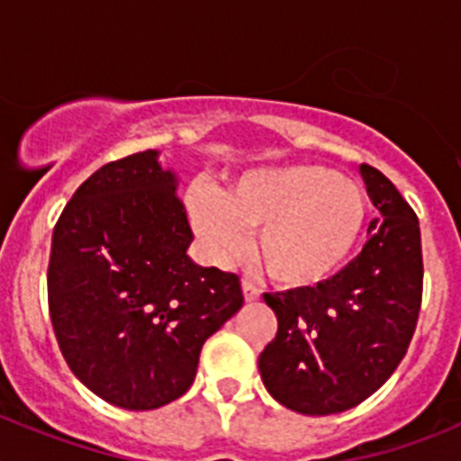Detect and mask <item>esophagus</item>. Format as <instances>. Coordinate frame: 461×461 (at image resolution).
Masks as SVG:
<instances>
[{"label":"esophagus","instance_id":"34e87169","mask_svg":"<svg viewBox=\"0 0 461 461\" xmlns=\"http://www.w3.org/2000/svg\"><path fill=\"white\" fill-rule=\"evenodd\" d=\"M242 295L247 303H256V300L260 297V291L251 284V281H242Z\"/></svg>","mask_w":461,"mask_h":461}]
</instances>
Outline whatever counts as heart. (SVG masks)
Here are the masks:
<instances>
[{
    "label": "heart",
    "instance_id": "b5f03b06",
    "mask_svg": "<svg viewBox=\"0 0 461 461\" xmlns=\"http://www.w3.org/2000/svg\"><path fill=\"white\" fill-rule=\"evenodd\" d=\"M186 210L214 258L240 254L244 230H256L254 256L267 279L281 288H309L353 249L365 223V195L328 166L293 164L249 170L221 195L191 191Z\"/></svg>",
    "mask_w": 461,
    "mask_h": 461
}]
</instances>
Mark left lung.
<instances>
[{
  "instance_id": "1",
  "label": "left lung",
  "mask_w": 461,
  "mask_h": 461,
  "mask_svg": "<svg viewBox=\"0 0 461 461\" xmlns=\"http://www.w3.org/2000/svg\"><path fill=\"white\" fill-rule=\"evenodd\" d=\"M360 177L378 210L360 254L313 288L266 293L279 328L258 372L267 393L295 413H341L365 402L393 376L418 323V217L381 170L362 164Z\"/></svg>"
}]
</instances>
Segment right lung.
Returning a JSON list of instances; mask_svg holds the SVG:
<instances>
[{"label": "right lung", "mask_w": 461, "mask_h": 461, "mask_svg": "<svg viewBox=\"0 0 461 461\" xmlns=\"http://www.w3.org/2000/svg\"><path fill=\"white\" fill-rule=\"evenodd\" d=\"M180 177L157 149L101 166L52 230L48 307L71 372L108 404L152 411L191 388L240 307V279L189 258Z\"/></svg>", "instance_id": "obj_1"}]
</instances>
